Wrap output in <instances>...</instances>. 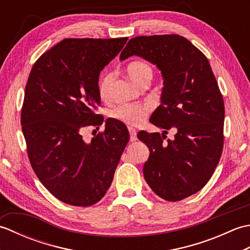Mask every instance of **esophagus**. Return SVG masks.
<instances>
[{"mask_svg":"<svg viewBox=\"0 0 250 250\" xmlns=\"http://www.w3.org/2000/svg\"><path fill=\"white\" fill-rule=\"evenodd\" d=\"M129 132H130V141L131 142H135L137 140V135H136V130L133 128H129Z\"/></svg>","mask_w":250,"mask_h":250,"instance_id":"34e87169","label":"esophagus"}]
</instances>
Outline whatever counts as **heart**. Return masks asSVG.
<instances>
[{"mask_svg": "<svg viewBox=\"0 0 250 250\" xmlns=\"http://www.w3.org/2000/svg\"><path fill=\"white\" fill-rule=\"evenodd\" d=\"M126 72L132 81L140 84L147 82L149 83L153 74L151 66L143 61L131 62L126 67ZM114 78L115 75L111 72L105 73L100 78L98 89L100 97L102 99L108 97ZM149 110L150 106L147 103H124L111 108L109 115L113 119L118 120L125 125H139L145 121Z\"/></svg>", "mask_w": 250, "mask_h": 250, "instance_id": "obj_1", "label": "heart"}]
</instances>
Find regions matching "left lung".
<instances>
[{"label": "left lung", "mask_w": 250, "mask_h": 250, "mask_svg": "<svg viewBox=\"0 0 250 250\" xmlns=\"http://www.w3.org/2000/svg\"><path fill=\"white\" fill-rule=\"evenodd\" d=\"M139 56L157 65L163 76L161 104L149 121L160 133L141 131L149 148L143 167L147 184L160 198L176 202L200 191L214 174L224 148L225 104L209 62L177 34L136 36L120 60ZM174 139L164 142L167 130Z\"/></svg>", "instance_id": "left-lung-1"}]
</instances>
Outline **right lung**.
Returning <instances> with one entry per match:
<instances>
[{
    "mask_svg": "<svg viewBox=\"0 0 250 250\" xmlns=\"http://www.w3.org/2000/svg\"><path fill=\"white\" fill-rule=\"evenodd\" d=\"M128 39H65L42 55L30 72L21 125L32 168L58 200L91 206L103 198L129 142L116 120L90 143L82 132L104 118L99 76Z\"/></svg>",
    "mask_w": 250,
    "mask_h": 250,
    "instance_id": "1",
    "label": "right lung"
}]
</instances>
